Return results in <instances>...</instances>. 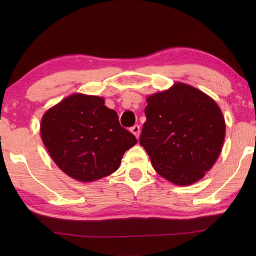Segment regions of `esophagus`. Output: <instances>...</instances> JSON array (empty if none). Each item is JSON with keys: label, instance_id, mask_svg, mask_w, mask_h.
Instances as JSON below:
<instances>
[{"label": "esophagus", "instance_id": "34e87169", "mask_svg": "<svg viewBox=\"0 0 256 256\" xmlns=\"http://www.w3.org/2000/svg\"><path fill=\"white\" fill-rule=\"evenodd\" d=\"M130 132L136 136V138H140V132H141V130H140V126H138V124L132 126V127L130 128Z\"/></svg>", "mask_w": 256, "mask_h": 256}]
</instances>
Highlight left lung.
<instances>
[{"mask_svg": "<svg viewBox=\"0 0 256 256\" xmlns=\"http://www.w3.org/2000/svg\"><path fill=\"white\" fill-rule=\"evenodd\" d=\"M140 143L154 169L188 186L214 166L226 135L225 118L211 96L184 82L146 96Z\"/></svg>", "mask_w": 256, "mask_h": 256, "instance_id": "obj_1", "label": "left lung"}]
</instances>
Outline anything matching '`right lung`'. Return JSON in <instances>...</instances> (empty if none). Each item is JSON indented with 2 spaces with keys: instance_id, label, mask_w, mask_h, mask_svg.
Instances as JSON below:
<instances>
[{
  "instance_id": "right-lung-1",
  "label": "right lung",
  "mask_w": 256,
  "mask_h": 256,
  "mask_svg": "<svg viewBox=\"0 0 256 256\" xmlns=\"http://www.w3.org/2000/svg\"><path fill=\"white\" fill-rule=\"evenodd\" d=\"M40 138L62 172L92 183L115 172L124 152L138 143L118 124L116 112L98 96L74 93L45 112Z\"/></svg>"
}]
</instances>
